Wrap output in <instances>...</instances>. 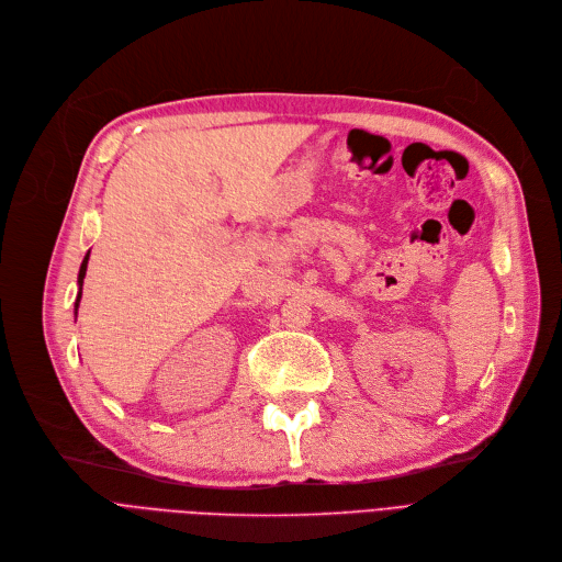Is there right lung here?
<instances>
[{
	"label": "right lung",
	"instance_id": "obj_1",
	"mask_svg": "<svg viewBox=\"0 0 562 562\" xmlns=\"http://www.w3.org/2000/svg\"><path fill=\"white\" fill-rule=\"evenodd\" d=\"M87 262H89V254H87V258H85V262H82V267H79V285L85 283V274H87ZM79 297H82V288H79V295H77V302H75V311H77V304H79Z\"/></svg>",
	"mask_w": 562,
	"mask_h": 562
}]
</instances>
